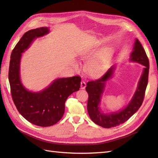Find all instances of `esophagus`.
<instances>
[{"label":"esophagus","instance_id":"1","mask_svg":"<svg viewBox=\"0 0 158 158\" xmlns=\"http://www.w3.org/2000/svg\"><path fill=\"white\" fill-rule=\"evenodd\" d=\"M85 86H86L85 82L84 81H81V89H84L85 88Z\"/></svg>","mask_w":158,"mask_h":158}]
</instances>
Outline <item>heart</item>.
<instances>
[{"instance_id":"1","label":"heart","mask_w":158,"mask_h":158,"mask_svg":"<svg viewBox=\"0 0 158 158\" xmlns=\"http://www.w3.org/2000/svg\"><path fill=\"white\" fill-rule=\"evenodd\" d=\"M98 49L97 47L90 46L83 49L79 53L81 60H88L85 65V72L93 77L101 75L106 71L113 54V50L110 47H106L96 53ZM75 67L77 68L78 64H75Z\"/></svg>"}]
</instances>
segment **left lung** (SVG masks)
Here are the masks:
<instances>
[{
  "label": "left lung",
  "instance_id": "obj_1",
  "mask_svg": "<svg viewBox=\"0 0 158 158\" xmlns=\"http://www.w3.org/2000/svg\"><path fill=\"white\" fill-rule=\"evenodd\" d=\"M130 60L141 64L145 67L143 69L138 87L132 100L125 108L119 111L105 114L102 113L99 107L106 83L110 78H111L113 74V66L107 70V72L100 78L87 83L85 89L89 96L87 106L88 111L90 119L97 125L105 128L119 126V124L129 119L139 110L143 104L148 83L149 62L145 49L137 39H136L134 45L133 52L131 53Z\"/></svg>",
  "mask_w": 158,
  "mask_h": 158
}]
</instances>
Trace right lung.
<instances>
[{"instance_id": "right-lung-1", "label": "right lung", "mask_w": 158, "mask_h": 158, "mask_svg": "<svg viewBox=\"0 0 158 158\" xmlns=\"http://www.w3.org/2000/svg\"><path fill=\"white\" fill-rule=\"evenodd\" d=\"M49 28L41 27L26 32L13 49L9 69V81L11 96L19 113L35 125L48 127L61 119L67 98L81 86V77L59 78L39 92L28 91L20 80L19 69L22 53L36 38L49 33Z\"/></svg>"}]
</instances>
